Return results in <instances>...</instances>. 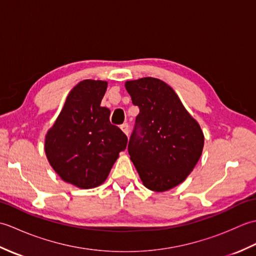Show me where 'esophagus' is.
I'll list each match as a JSON object with an SVG mask.
<instances>
[{"label":"esophagus","instance_id":"obj_1","mask_svg":"<svg viewBox=\"0 0 256 256\" xmlns=\"http://www.w3.org/2000/svg\"><path fill=\"white\" fill-rule=\"evenodd\" d=\"M121 130L122 131L126 134V136H128V134H130V126H128V123H123L122 125H121Z\"/></svg>","mask_w":256,"mask_h":256}]
</instances>
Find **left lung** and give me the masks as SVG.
<instances>
[{"label": "left lung", "mask_w": 256, "mask_h": 256, "mask_svg": "<svg viewBox=\"0 0 256 256\" xmlns=\"http://www.w3.org/2000/svg\"><path fill=\"white\" fill-rule=\"evenodd\" d=\"M140 108L128 154L144 186L166 192L192 172L204 148V133L170 86L146 77L125 84Z\"/></svg>", "instance_id": "8db88e82"}]
</instances>
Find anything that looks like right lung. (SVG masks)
Masks as SVG:
<instances>
[{"label":"right lung","instance_id":"right-lung-1","mask_svg":"<svg viewBox=\"0 0 256 256\" xmlns=\"http://www.w3.org/2000/svg\"><path fill=\"white\" fill-rule=\"evenodd\" d=\"M106 86L89 79L76 86L45 138L52 167L62 180L79 188L101 184L126 148V135L111 124L110 110L101 106Z\"/></svg>","mask_w":256,"mask_h":256}]
</instances>
